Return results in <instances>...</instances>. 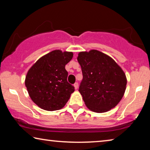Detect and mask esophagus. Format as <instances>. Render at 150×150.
Segmentation results:
<instances>
[{
    "label": "esophagus",
    "mask_w": 150,
    "mask_h": 150,
    "mask_svg": "<svg viewBox=\"0 0 150 150\" xmlns=\"http://www.w3.org/2000/svg\"><path fill=\"white\" fill-rule=\"evenodd\" d=\"M78 87H79V84H78V83H75V84H74V87H75V89H77V88H78Z\"/></svg>",
    "instance_id": "1"
}]
</instances>
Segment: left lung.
<instances>
[{"label":"left lung","instance_id":"8db88e82","mask_svg":"<svg viewBox=\"0 0 150 150\" xmlns=\"http://www.w3.org/2000/svg\"><path fill=\"white\" fill-rule=\"evenodd\" d=\"M77 61L83 73L79 91L87 108L98 113L115 108L126 87L121 67L112 58L95 50L79 52Z\"/></svg>","mask_w":150,"mask_h":150}]
</instances>
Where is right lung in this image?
I'll list each match as a JSON object with an SVG mask.
<instances>
[{"label": "right lung", "mask_w": 150, "mask_h": 150, "mask_svg": "<svg viewBox=\"0 0 150 150\" xmlns=\"http://www.w3.org/2000/svg\"><path fill=\"white\" fill-rule=\"evenodd\" d=\"M73 52L54 50L35 62L27 73L25 85L35 105L48 111L59 110L75 91L67 82L65 65L73 58Z\"/></svg>", "instance_id": "1"}]
</instances>
